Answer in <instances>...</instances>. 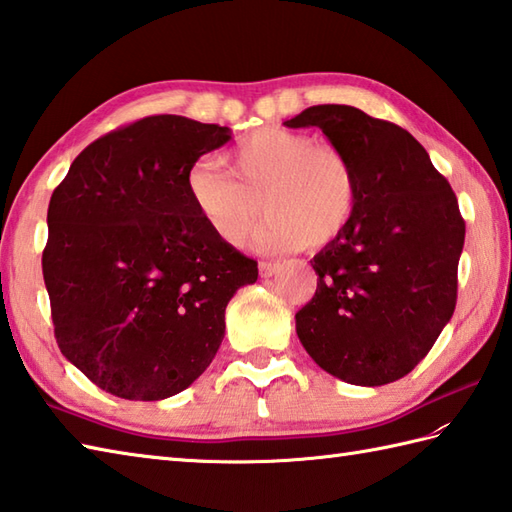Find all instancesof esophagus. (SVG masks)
<instances>
[{
  "label": "esophagus",
  "instance_id": "obj_1",
  "mask_svg": "<svg viewBox=\"0 0 512 512\" xmlns=\"http://www.w3.org/2000/svg\"><path fill=\"white\" fill-rule=\"evenodd\" d=\"M281 266H284L281 262H259V273H262V277H273L279 273Z\"/></svg>",
  "mask_w": 512,
  "mask_h": 512
}]
</instances>
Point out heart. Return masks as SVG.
Wrapping results in <instances>:
<instances>
[{"label":"heart","instance_id":"1","mask_svg":"<svg viewBox=\"0 0 512 512\" xmlns=\"http://www.w3.org/2000/svg\"><path fill=\"white\" fill-rule=\"evenodd\" d=\"M215 160H200L187 173V193L200 220L228 246L253 235L264 211L266 248H321L350 224L358 178L339 145L284 127L244 136ZM263 204L259 205L258 202Z\"/></svg>","mask_w":512,"mask_h":512}]
</instances>
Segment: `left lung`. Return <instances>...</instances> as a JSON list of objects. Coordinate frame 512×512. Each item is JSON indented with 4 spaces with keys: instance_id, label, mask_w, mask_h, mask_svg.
Instances as JSON below:
<instances>
[{
    "instance_id": "obj_1",
    "label": "left lung",
    "mask_w": 512,
    "mask_h": 512,
    "mask_svg": "<svg viewBox=\"0 0 512 512\" xmlns=\"http://www.w3.org/2000/svg\"><path fill=\"white\" fill-rule=\"evenodd\" d=\"M319 127L354 162L356 211L312 259L317 292L297 314L314 363L350 385L407 376L458 301L464 217L449 180L407 129L350 105H314L286 127Z\"/></svg>"
}]
</instances>
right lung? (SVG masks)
Listing matches in <instances>:
<instances>
[{
  "label": "right lung",
  "instance_id": "add662e5",
  "mask_svg": "<svg viewBox=\"0 0 512 512\" xmlns=\"http://www.w3.org/2000/svg\"><path fill=\"white\" fill-rule=\"evenodd\" d=\"M228 127L145 116L96 138L52 191L41 268L61 354L127 400L180 394L211 365L257 262L195 213L187 173Z\"/></svg>",
  "mask_w": 512,
  "mask_h": 512
}]
</instances>
